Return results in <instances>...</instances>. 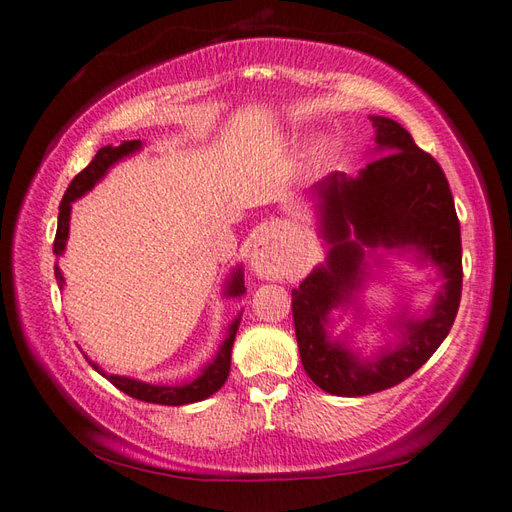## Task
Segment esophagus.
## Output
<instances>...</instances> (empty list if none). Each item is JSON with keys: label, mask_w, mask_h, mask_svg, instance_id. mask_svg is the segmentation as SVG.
<instances>
[{"label": "esophagus", "mask_w": 512, "mask_h": 512, "mask_svg": "<svg viewBox=\"0 0 512 512\" xmlns=\"http://www.w3.org/2000/svg\"><path fill=\"white\" fill-rule=\"evenodd\" d=\"M279 233L281 227L279 224H272V227H266L261 231V235L253 244V253H251V266L257 272L259 277H277L281 268H283V257H281V248H279Z\"/></svg>", "instance_id": "1"}]
</instances>
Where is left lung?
<instances>
[{
	"label": "left lung",
	"mask_w": 512,
	"mask_h": 512,
	"mask_svg": "<svg viewBox=\"0 0 512 512\" xmlns=\"http://www.w3.org/2000/svg\"><path fill=\"white\" fill-rule=\"evenodd\" d=\"M371 122L377 159L358 176L331 172L312 187L327 259L292 290L305 373L338 397L373 395L417 373L447 338L462 292L460 222L441 165L395 120L371 115ZM379 247L436 267L444 283L421 319L404 306L390 323L398 340L364 359L348 349L346 332L330 336V314L353 309L363 317L359 294L371 277L365 257Z\"/></svg>",
	"instance_id": "8db88e82"
}]
</instances>
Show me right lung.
<instances>
[{"mask_svg":"<svg viewBox=\"0 0 512 512\" xmlns=\"http://www.w3.org/2000/svg\"><path fill=\"white\" fill-rule=\"evenodd\" d=\"M141 141L133 139V141H124L120 146H104L95 154L93 161L87 165L85 170H82L74 181L69 183L67 192L61 200V207H58V229H56V240H54V255L61 257L65 253V246H67V237H69V218H71V202H76L78 198L85 196L87 192L98 185L104 174L109 172V168H113L115 163H120L122 159L130 157V154H135L141 150ZM54 275H56V283L58 288H63L65 279H63V272L58 268V264L54 266ZM246 292L244 288V270L242 266H237L231 277L224 281V296H242ZM240 320L242 314H237L233 323L229 325L227 331V338L222 340L220 349L216 353V358H213L209 364H205L200 368V375L194 377L192 382H183V384H148V382H141V379L135 377H124V375H109L104 373L102 368L91 362L87 355L85 358L89 360V364L98 371L100 375H104L109 382L120 388L122 392H126L128 397H135L139 401H148V403H159V406H185V403H196L211 397L213 392H218L224 382H227L229 371H231V349H233V340L237 334V327H240Z\"/></svg>","mask_w":512,"mask_h":512,"instance_id":"obj_1","label":"right lung"}]
</instances>
